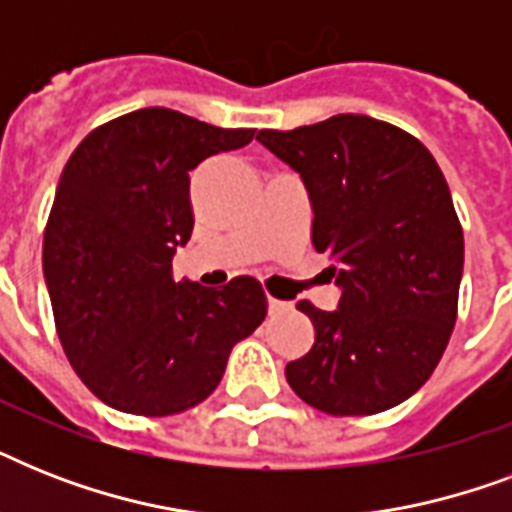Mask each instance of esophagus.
<instances>
[{
    "label": "esophagus",
    "instance_id": "obj_1",
    "mask_svg": "<svg viewBox=\"0 0 512 512\" xmlns=\"http://www.w3.org/2000/svg\"><path fill=\"white\" fill-rule=\"evenodd\" d=\"M289 303H284V300H276V297L268 295V313H281L287 311Z\"/></svg>",
    "mask_w": 512,
    "mask_h": 512
}]
</instances>
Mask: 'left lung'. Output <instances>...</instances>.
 Returning <instances> with one entry per match:
<instances>
[{
    "instance_id": "obj_1",
    "label": "left lung",
    "mask_w": 512,
    "mask_h": 512,
    "mask_svg": "<svg viewBox=\"0 0 512 512\" xmlns=\"http://www.w3.org/2000/svg\"><path fill=\"white\" fill-rule=\"evenodd\" d=\"M257 140L300 172L313 207V247L332 257L335 311L308 300L313 348L287 382L335 417L385 412L428 382L457 321L465 241L433 154L409 132L337 114Z\"/></svg>"
}]
</instances>
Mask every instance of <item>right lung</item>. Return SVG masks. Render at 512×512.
I'll use <instances>...</instances> for the list:
<instances>
[{
    "instance_id": "obj_1",
    "label": "right lung",
    "mask_w": 512,
    "mask_h": 512,
    "mask_svg": "<svg viewBox=\"0 0 512 512\" xmlns=\"http://www.w3.org/2000/svg\"><path fill=\"white\" fill-rule=\"evenodd\" d=\"M252 138L140 108L92 130L63 167L44 281L68 361L103 404L143 417L185 412L263 324L268 300L252 276L220 289L172 279V257L193 231L191 170Z\"/></svg>"
}]
</instances>
